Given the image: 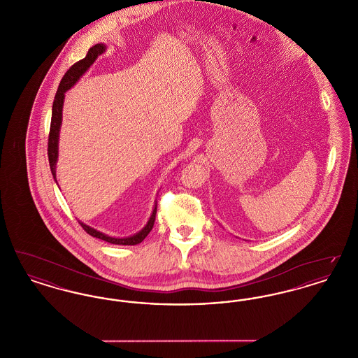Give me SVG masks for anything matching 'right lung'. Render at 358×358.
I'll use <instances>...</instances> for the list:
<instances>
[{
    "label": "right lung",
    "instance_id": "1",
    "mask_svg": "<svg viewBox=\"0 0 358 358\" xmlns=\"http://www.w3.org/2000/svg\"><path fill=\"white\" fill-rule=\"evenodd\" d=\"M107 50L106 44H96L94 47H91L88 50V53L85 55V59H82L80 62L75 63L71 69L66 72V75L63 76L57 92L55 95V101L52 106V120L51 130H50V139H48V159H50V166H51L52 176L53 180L57 184L56 180V164H57V158H59V136H60V127H62V120H63V104H64V98H66V92L69 88H72L73 85L78 83V80L85 75V72L90 69V67L94 64V62L98 59V56H101ZM155 213H157V201L154 203L153 212L149 217V220L146 222V225L134 235L127 236V238H113L108 236L106 234H103L101 231H96L95 228L87 225L85 222H79V224L83 227L85 232L94 238H101L107 243L111 244H120V245H136L139 244L143 238L149 235V232L153 229L154 222H155Z\"/></svg>",
    "mask_w": 358,
    "mask_h": 358
}]
</instances>
